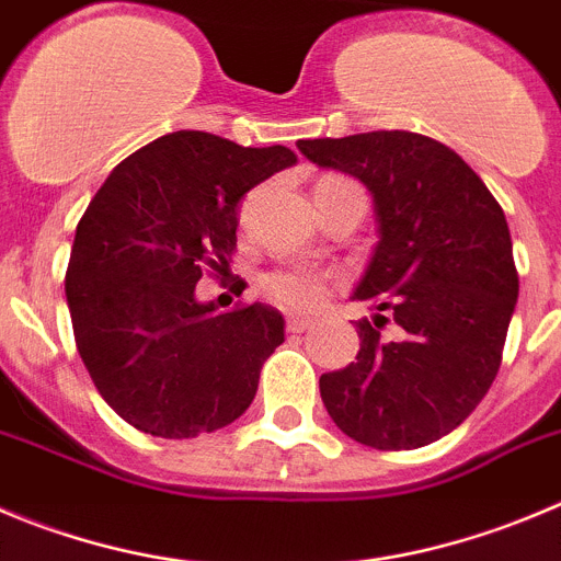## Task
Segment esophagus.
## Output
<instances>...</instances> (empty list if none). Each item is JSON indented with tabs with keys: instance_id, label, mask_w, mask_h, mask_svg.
I'll return each mask as SVG.
<instances>
[{
	"instance_id": "1",
	"label": "esophagus",
	"mask_w": 561,
	"mask_h": 561,
	"mask_svg": "<svg viewBox=\"0 0 561 561\" xmlns=\"http://www.w3.org/2000/svg\"><path fill=\"white\" fill-rule=\"evenodd\" d=\"M285 327L290 334H301L312 327V321H307V318H287Z\"/></svg>"
}]
</instances>
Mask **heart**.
<instances>
[{"mask_svg":"<svg viewBox=\"0 0 561 561\" xmlns=\"http://www.w3.org/2000/svg\"><path fill=\"white\" fill-rule=\"evenodd\" d=\"M318 185H354V182L343 180V176H327ZM332 285L334 279L323 271L307 268V265H287V268L265 274L260 290L271 305L287 312H316L327 301Z\"/></svg>","mask_w":561,"mask_h":561,"instance_id":"obj_1","label":"heart"}]
</instances>
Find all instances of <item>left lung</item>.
I'll list each match as a JSON object with an SVG mask.
<instances>
[{"label": "left lung", "instance_id": "8db88e82", "mask_svg": "<svg viewBox=\"0 0 561 561\" xmlns=\"http://www.w3.org/2000/svg\"><path fill=\"white\" fill-rule=\"evenodd\" d=\"M307 160L374 193L379 243L354 298L379 316L357 323L359 352L321 376L340 432L379 451L446 437L493 385L517 301L506 216L468 162L404 129L298 140ZM402 327L381 341L380 327Z\"/></svg>", "mask_w": 561, "mask_h": 561}]
</instances>
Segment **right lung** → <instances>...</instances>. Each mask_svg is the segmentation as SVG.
<instances>
[{"instance_id":"add662e5","label":"right lung","mask_w":561,"mask_h":561,"mask_svg":"<svg viewBox=\"0 0 561 561\" xmlns=\"http://www.w3.org/2000/svg\"><path fill=\"white\" fill-rule=\"evenodd\" d=\"M296 162L287 146H238L196 129L118 162L77 224L66 298L99 396L129 426L185 439L238 421L285 343L263 305H198L202 274H229L238 204Z\"/></svg>"}]
</instances>
